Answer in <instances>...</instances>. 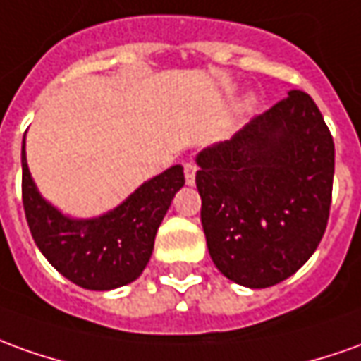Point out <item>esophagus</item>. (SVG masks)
I'll return each mask as SVG.
<instances>
[{
    "label": "esophagus",
    "instance_id": "1",
    "mask_svg": "<svg viewBox=\"0 0 361 361\" xmlns=\"http://www.w3.org/2000/svg\"><path fill=\"white\" fill-rule=\"evenodd\" d=\"M185 180L188 186H195L196 183V165L192 161L185 163Z\"/></svg>",
    "mask_w": 361,
    "mask_h": 361
}]
</instances>
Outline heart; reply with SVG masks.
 Returning a JSON list of instances; mask_svg holds the SVG:
<instances>
[{
  "instance_id": "b5f03b06",
  "label": "heart",
  "mask_w": 361,
  "mask_h": 361,
  "mask_svg": "<svg viewBox=\"0 0 361 361\" xmlns=\"http://www.w3.org/2000/svg\"><path fill=\"white\" fill-rule=\"evenodd\" d=\"M255 108H257V96L255 94H247L242 100V104H240V111H242L243 116H252Z\"/></svg>"
}]
</instances>
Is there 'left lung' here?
Segmentation results:
<instances>
[{
    "mask_svg": "<svg viewBox=\"0 0 361 361\" xmlns=\"http://www.w3.org/2000/svg\"><path fill=\"white\" fill-rule=\"evenodd\" d=\"M200 220L214 265L265 289L309 261L324 235L334 141L307 92L290 90L230 141L196 155Z\"/></svg>",
    "mask_w": 361,
    "mask_h": 361,
    "instance_id": "left-lung-1",
    "label": "left lung"
}]
</instances>
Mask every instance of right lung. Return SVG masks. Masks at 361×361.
Here are the masks:
<instances>
[{"label": "right lung", "instance_id": "obj_1", "mask_svg": "<svg viewBox=\"0 0 361 361\" xmlns=\"http://www.w3.org/2000/svg\"><path fill=\"white\" fill-rule=\"evenodd\" d=\"M23 208L37 247L82 289L111 290L135 281L151 259L155 235L175 195L185 186L183 165L145 180L114 210L72 218L52 206L35 185L21 145Z\"/></svg>", "mask_w": 361, "mask_h": 361}]
</instances>
